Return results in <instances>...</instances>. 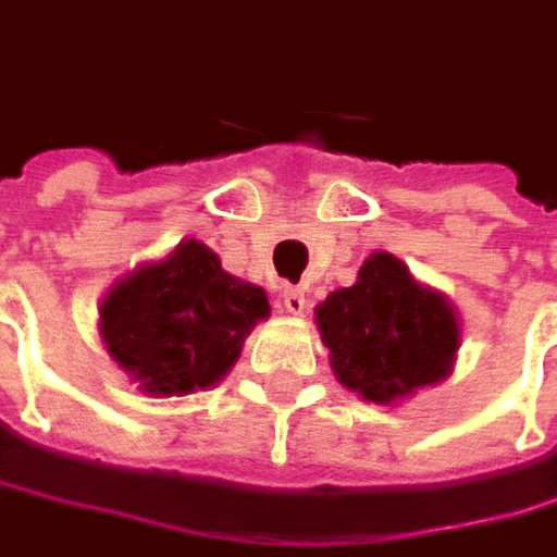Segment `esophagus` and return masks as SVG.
Here are the masks:
<instances>
[{
    "instance_id": "esophagus-1",
    "label": "esophagus",
    "mask_w": 557,
    "mask_h": 557,
    "mask_svg": "<svg viewBox=\"0 0 557 557\" xmlns=\"http://www.w3.org/2000/svg\"><path fill=\"white\" fill-rule=\"evenodd\" d=\"M282 306H285V312H290V315H304V309H306L304 287L285 285V290H282Z\"/></svg>"
}]
</instances>
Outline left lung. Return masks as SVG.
Masks as SVG:
<instances>
[{
	"instance_id": "obj_1",
	"label": "left lung",
	"mask_w": 557,
	"mask_h": 557,
	"mask_svg": "<svg viewBox=\"0 0 557 557\" xmlns=\"http://www.w3.org/2000/svg\"><path fill=\"white\" fill-rule=\"evenodd\" d=\"M315 322L339 383L374 405L444 380L460 349V322L447 297L420 285L386 251L364 260L356 285L327 294Z\"/></svg>"
}]
</instances>
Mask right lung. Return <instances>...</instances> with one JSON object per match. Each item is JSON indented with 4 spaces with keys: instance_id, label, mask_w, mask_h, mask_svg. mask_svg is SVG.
<instances>
[{
    "instance_id": "add662e5",
    "label": "right lung",
    "mask_w": 557,
    "mask_h": 557,
    "mask_svg": "<svg viewBox=\"0 0 557 557\" xmlns=\"http://www.w3.org/2000/svg\"><path fill=\"white\" fill-rule=\"evenodd\" d=\"M270 315L263 287L220 267L196 238L110 287L100 337L113 361L149 395H189L230 374L242 343Z\"/></svg>"
}]
</instances>
